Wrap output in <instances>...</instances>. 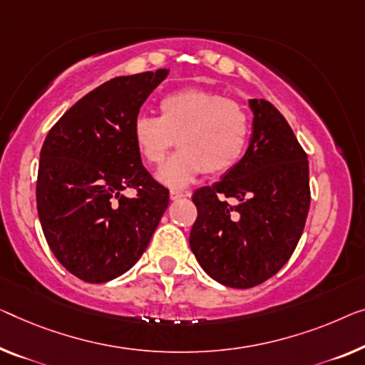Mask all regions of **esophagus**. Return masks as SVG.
Listing matches in <instances>:
<instances>
[{
    "instance_id": "esophagus-1",
    "label": "esophagus",
    "mask_w": 365,
    "mask_h": 365,
    "mask_svg": "<svg viewBox=\"0 0 365 365\" xmlns=\"http://www.w3.org/2000/svg\"><path fill=\"white\" fill-rule=\"evenodd\" d=\"M183 197H187V193H183V192H180V190H170V200H180V198H183Z\"/></svg>"
}]
</instances>
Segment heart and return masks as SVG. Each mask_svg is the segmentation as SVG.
<instances>
[{"label": "heart", "mask_w": 365, "mask_h": 365, "mask_svg": "<svg viewBox=\"0 0 365 365\" xmlns=\"http://www.w3.org/2000/svg\"><path fill=\"white\" fill-rule=\"evenodd\" d=\"M160 116L140 114L133 123V143L150 165L165 159L173 143L180 145L157 172L167 187H185L201 172L221 175L235 168L247 149L251 123L237 101L203 88H182L159 103Z\"/></svg>", "instance_id": "heart-1"}]
</instances>
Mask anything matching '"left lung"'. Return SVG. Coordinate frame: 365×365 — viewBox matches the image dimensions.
<instances>
[{"mask_svg":"<svg viewBox=\"0 0 365 365\" xmlns=\"http://www.w3.org/2000/svg\"><path fill=\"white\" fill-rule=\"evenodd\" d=\"M252 138L239 164L220 182L198 188L190 247L211 279L251 288L292 257L307 222V152L280 111L267 100L249 101Z\"/></svg>","mask_w":365,"mask_h":365,"instance_id":"1","label":"left lung"}]
</instances>
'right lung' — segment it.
I'll use <instances>...</instances> for the list:
<instances>
[{
	"mask_svg": "<svg viewBox=\"0 0 365 365\" xmlns=\"http://www.w3.org/2000/svg\"><path fill=\"white\" fill-rule=\"evenodd\" d=\"M167 73L105 81L65 111L42 144L36 201L43 236L58 262L90 284L133 267L168 206V190L133 143L134 119ZM129 187L133 199L122 195Z\"/></svg>",
	"mask_w": 365,
	"mask_h": 365,
	"instance_id": "add662e5",
	"label": "right lung"
}]
</instances>
